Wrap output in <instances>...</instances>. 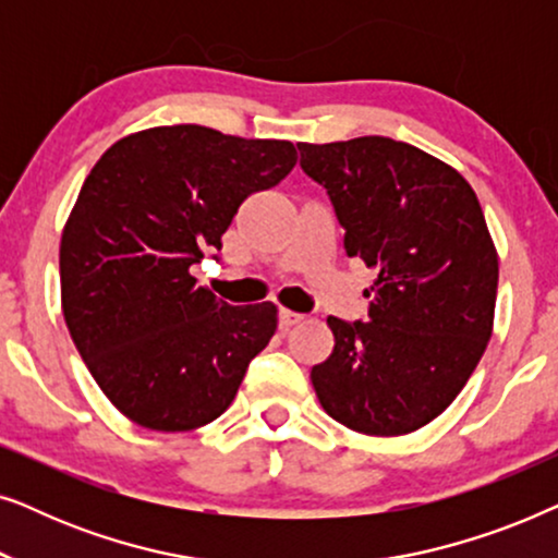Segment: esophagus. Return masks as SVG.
<instances>
[{
	"label": "esophagus",
	"mask_w": 558,
	"mask_h": 558,
	"mask_svg": "<svg viewBox=\"0 0 558 558\" xmlns=\"http://www.w3.org/2000/svg\"><path fill=\"white\" fill-rule=\"evenodd\" d=\"M302 315H296V312H292V310H281L279 312V327H281V330H292V327L294 325H300L302 323Z\"/></svg>",
	"instance_id": "obj_1"
}]
</instances>
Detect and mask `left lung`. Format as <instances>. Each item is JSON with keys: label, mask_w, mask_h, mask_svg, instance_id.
I'll use <instances>...</instances> for the list:
<instances>
[{"label": "left lung", "mask_w": 558, "mask_h": 558, "mask_svg": "<svg viewBox=\"0 0 558 558\" xmlns=\"http://www.w3.org/2000/svg\"><path fill=\"white\" fill-rule=\"evenodd\" d=\"M296 147L330 195L348 256L378 271L368 323L327 317L335 348L310 373L317 399L371 437L422 429L457 399L493 335L498 251L475 190L388 136Z\"/></svg>", "instance_id": "left-lung-1"}]
</instances>
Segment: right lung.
Wrapping results in <instances>:
<instances>
[{
    "label": "right lung",
    "instance_id": "right-lung-1",
    "mask_svg": "<svg viewBox=\"0 0 558 558\" xmlns=\"http://www.w3.org/2000/svg\"><path fill=\"white\" fill-rule=\"evenodd\" d=\"M294 165L292 142L178 124L111 144L83 182L60 239V302L90 376L134 424H210L269 345L277 304L231 307L190 269Z\"/></svg>",
    "mask_w": 558,
    "mask_h": 558
}]
</instances>
